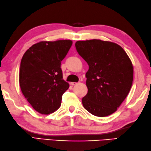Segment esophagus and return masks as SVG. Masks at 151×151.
<instances>
[{
    "label": "esophagus",
    "instance_id": "esophagus-1",
    "mask_svg": "<svg viewBox=\"0 0 151 151\" xmlns=\"http://www.w3.org/2000/svg\"><path fill=\"white\" fill-rule=\"evenodd\" d=\"M70 84H71L72 85H75L77 84V83H76V82H72Z\"/></svg>",
    "mask_w": 151,
    "mask_h": 151
}]
</instances>
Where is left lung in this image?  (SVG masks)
Listing matches in <instances>:
<instances>
[{"label":"left lung","instance_id":"left-lung-1","mask_svg":"<svg viewBox=\"0 0 151 151\" xmlns=\"http://www.w3.org/2000/svg\"><path fill=\"white\" fill-rule=\"evenodd\" d=\"M79 55L87 63L88 93L84 108L93 115L108 116L127 98L133 82V66L124 50L115 43L100 40L76 42Z\"/></svg>","mask_w":151,"mask_h":151}]
</instances>
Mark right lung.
<instances>
[{"label": "right lung", "mask_w": 151, "mask_h": 151, "mask_svg": "<svg viewBox=\"0 0 151 151\" xmlns=\"http://www.w3.org/2000/svg\"><path fill=\"white\" fill-rule=\"evenodd\" d=\"M71 40L40 42L23 55L19 85L27 101L37 111L48 115L59 108L69 84L63 78L61 61L71 47Z\"/></svg>", "instance_id": "right-lung-1"}]
</instances>
